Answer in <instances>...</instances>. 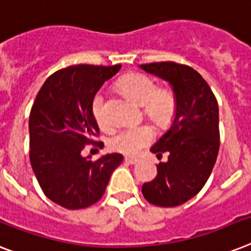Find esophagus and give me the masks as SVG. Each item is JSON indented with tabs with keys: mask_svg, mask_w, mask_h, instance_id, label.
<instances>
[{
	"mask_svg": "<svg viewBox=\"0 0 251 251\" xmlns=\"http://www.w3.org/2000/svg\"><path fill=\"white\" fill-rule=\"evenodd\" d=\"M125 161H126V162H127V164H130V165H135V164H139V162H140L139 158L131 157V156H127V157H125Z\"/></svg>",
	"mask_w": 251,
	"mask_h": 251,
	"instance_id": "34e87169",
	"label": "esophagus"
}]
</instances>
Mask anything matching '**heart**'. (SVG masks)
I'll return each instance as SVG.
<instances>
[{
	"label": "heart",
	"instance_id": "heart-1",
	"mask_svg": "<svg viewBox=\"0 0 251 251\" xmlns=\"http://www.w3.org/2000/svg\"><path fill=\"white\" fill-rule=\"evenodd\" d=\"M120 91L130 100L143 107L147 119L158 126H166L173 121L176 109L175 95L169 89H157L153 79L142 73H130L122 77L117 83ZM93 115L100 127H108L104 109V98L97 94L93 99ZM153 130L150 126H136L117 132L111 140V147L125 154H136L153 140Z\"/></svg>",
	"mask_w": 251,
	"mask_h": 251
}]
</instances>
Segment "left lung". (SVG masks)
I'll use <instances>...</instances> for the list:
<instances>
[{
    "mask_svg": "<svg viewBox=\"0 0 251 251\" xmlns=\"http://www.w3.org/2000/svg\"><path fill=\"white\" fill-rule=\"evenodd\" d=\"M139 67L169 82L176 100L173 124L151 147L157 157L168 152V161L157 165L156 178L144 183L142 193L156 206H178L196 196L213 172L221 144L218 101L191 67L174 62Z\"/></svg>",
    "mask_w": 251,
    "mask_h": 251,
    "instance_id": "1",
    "label": "left lung"
}]
</instances>
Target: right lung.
<instances>
[{"label":"right lung","instance_id":"1","mask_svg":"<svg viewBox=\"0 0 251 251\" xmlns=\"http://www.w3.org/2000/svg\"><path fill=\"white\" fill-rule=\"evenodd\" d=\"M120 68L78 64L60 69L45 81L30 109V165L45 196L66 209L99 201L124 160L120 153L97 161L81 154L99 134L91 109L94 97Z\"/></svg>","mask_w":251,"mask_h":251}]
</instances>
